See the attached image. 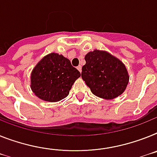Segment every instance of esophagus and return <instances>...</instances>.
<instances>
[{
	"label": "esophagus",
	"instance_id": "1",
	"mask_svg": "<svg viewBox=\"0 0 157 157\" xmlns=\"http://www.w3.org/2000/svg\"><path fill=\"white\" fill-rule=\"evenodd\" d=\"M77 69L79 70V72H81V71H82V67H81V65H79V66L77 67Z\"/></svg>",
	"mask_w": 157,
	"mask_h": 157
}]
</instances>
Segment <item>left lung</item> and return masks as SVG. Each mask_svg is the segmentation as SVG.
<instances>
[{"instance_id":"obj_1","label":"left lung","mask_w":157,"mask_h":157,"mask_svg":"<svg viewBox=\"0 0 157 157\" xmlns=\"http://www.w3.org/2000/svg\"><path fill=\"white\" fill-rule=\"evenodd\" d=\"M81 77L97 97L112 100L124 92L129 75L121 60L103 50L95 49L85 55Z\"/></svg>"}]
</instances>
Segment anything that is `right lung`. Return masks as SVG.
Returning a JSON list of instances; mask_svg holds the SVG:
<instances>
[{
	"mask_svg": "<svg viewBox=\"0 0 157 157\" xmlns=\"http://www.w3.org/2000/svg\"><path fill=\"white\" fill-rule=\"evenodd\" d=\"M81 73L70 60L56 52L46 55L36 64L31 73L32 91L38 98L57 102L65 98Z\"/></svg>",
	"mask_w": 157,
	"mask_h": 157,
	"instance_id": "obj_1",
	"label": "right lung"
}]
</instances>
